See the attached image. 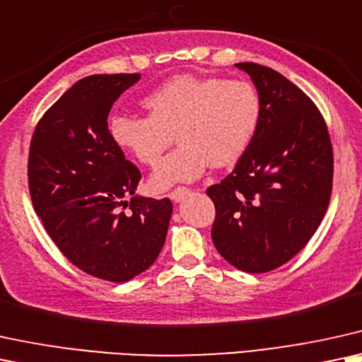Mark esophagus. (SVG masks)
<instances>
[{"mask_svg":"<svg viewBox=\"0 0 362 362\" xmlns=\"http://www.w3.org/2000/svg\"><path fill=\"white\" fill-rule=\"evenodd\" d=\"M189 194H190V190L187 189V187H177L175 190L170 192V199L173 200V202L178 204V202H182V200H184Z\"/></svg>","mask_w":362,"mask_h":362,"instance_id":"obj_1","label":"esophagus"}]
</instances>
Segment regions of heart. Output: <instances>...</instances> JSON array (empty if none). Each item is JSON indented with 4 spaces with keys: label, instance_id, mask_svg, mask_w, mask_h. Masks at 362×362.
Segmentation results:
<instances>
[{
    "label": "heart",
    "instance_id": "1",
    "mask_svg": "<svg viewBox=\"0 0 362 362\" xmlns=\"http://www.w3.org/2000/svg\"><path fill=\"white\" fill-rule=\"evenodd\" d=\"M148 117L115 115L108 132L113 144L144 165H155L177 135L178 147L150 175L153 190L235 163L254 140L262 115L259 91L245 80L177 75L144 100Z\"/></svg>",
    "mask_w": 362,
    "mask_h": 362
}]
</instances>
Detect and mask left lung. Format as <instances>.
<instances>
[{
	"mask_svg": "<svg viewBox=\"0 0 362 362\" xmlns=\"http://www.w3.org/2000/svg\"><path fill=\"white\" fill-rule=\"evenodd\" d=\"M235 66L254 81L262 115L234 172L207 189L212 240L228 264L260 274L289 262L321 226L332 190V145L303 90L272 68Z\"/></svg>",
	"mask_w": 362,
	"mask_h": 362,
	"instance_id": "left-lung-1",
	"label": "left lung"
}]
</instances>
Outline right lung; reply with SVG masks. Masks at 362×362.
<instances>
[{
	"label": "right lung",
	"instance_id": "1",
	"mask_svg": "<svg viewBox=\"0 0 362 362\" xmlns=\"http://www.w3.org/2000/svg\"><path fill=\"white\" fill-rule=\"evenodd\" d=\"M139 73L91 75L65 91L35 128L33 207L62 254L90 276L127 282L165 244L172 202L135 194L140 170L108 132V113Z\"/></svg>",
	"mask_w": 362,
	"mask_h": 362
}]
</instances>
